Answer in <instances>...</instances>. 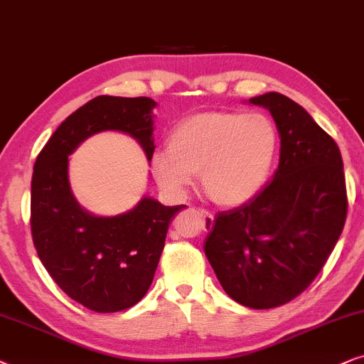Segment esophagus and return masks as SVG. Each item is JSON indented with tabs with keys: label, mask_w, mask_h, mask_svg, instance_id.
<instances>
[{
	"label": "esophagus",
	"mask_w": 364,
	"mask_h": 364,
	"mask_svg": "<svg viewBox=\"0 0 364 364\" xmlns=\"http://www.w3.org/2000/svg\"><path fill=\"white\" fill-rule=\"evenodd\" d=\"M200 213L203 216V226H205V230H211L213 225H215V216H213V213L208 210H200Z\"/></svg>",
	"instance_id": "1"
}]
</instances>
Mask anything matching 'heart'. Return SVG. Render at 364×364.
<instances>
[{"label":"heart","instance_id":"b5f03b06","mask_svg":"<svg viewBox=\"0 0 364 364\" xmlns=\"http://www.w3.org/2000/svg\"><path fill=\"white\" fill-rule=\"evenodd\" d=\"M278 153V129L263 113L195 114L174 128L168 151L151 169L164 190L183 193L201 174L203 190L221 206H238L258 193Z\"/></svg>","mask_w":364,"mask_h":364}]
</instances>
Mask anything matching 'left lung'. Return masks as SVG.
I'll return each mask as SVG.
<instances>
[{"label": "left lung", "instance_id": "8db88e82", "mask_svg": "<svg viewBox=\"0 0 364 364\" xmlns=\"http://www.w3.org/2000/svg\"><path fill=\"white\" fill-rule=\"evenodd\" d=\"M279 133L273 181L248 203L218 213L205 253L235 301L269 309L301 294L338 243L348 213L346 179L338 144L288 96L266 93Z\"/></svg>", "mask_w": 364, "mask_h": 364}]
</instances>
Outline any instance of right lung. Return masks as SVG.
<instances>
[{
  "label": "right lung",
  "instance_id": "add662e5",
  "mask_svg": "<svg viewBox=\"0 0 364 364\" xmlns=\"http://www.w3.org/2000/svg\"><path fill=\"white\" fill-rule=\"evenodd\" d=\"M154 106L144 96H96L63 121L33 169L30 221L36 253L58 287L95 313L123 311L146 294L169 223L186 206L143 198L124 215H90L73 198L68 154L91 134L116 129L138 139L151 159Z\"/></svg>",
  "mask_w": 364,
  "mask_h": 364
}]
</instances>
